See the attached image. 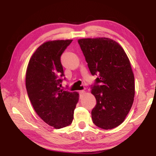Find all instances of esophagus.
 I'll list each match as a JSON object with an SVG mask.
<instances>
[{
	"label": "esophagus",
	"mask_w": 156,
	"mask_h": 156,
	"mask_svg": "<svg viewBox=\"0 0 156 156\" xmlns=\"http://www.w3.org/2000/svg\"><path fill=\"white\" fill-rule=\"evenodd\" d=\"M84 93H85V91H84V90H80V91H79V94H80V97L83 96V95Z\"/></svg>",
	"instance_id": "34e87169"
}]
</instances>
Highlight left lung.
I'll use <instances>...</instances> for the list:
<instances>
[{
  "mask_svg": "<svg viewBox=\"0 0 156 156\" xmlns=\"http://www.w3.org/2000/svg\"><path fill=\"white\" fill-rule=\"evenodd\" d=\"M88 67L98 78L91 85L96 99L93 122L112 129L123 122L135 96L134 76L129 60L119 44L108 38L79 39Z\"/></svg>",
  "mask_w": 156,
  "mask_h": 156,
  "instance_id": "8db88e82",
  "label": "left lung"
}]
</instances>
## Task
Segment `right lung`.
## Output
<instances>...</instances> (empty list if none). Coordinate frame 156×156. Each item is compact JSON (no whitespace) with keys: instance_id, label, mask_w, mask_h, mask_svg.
<instances>
[{"instance_id":"right-lung-1","label":"right lung","mask_w":156,"mask_h":156,"mask_svg":"<svg viewBox=\"0 0 156 156\" xmlns=\"http://www.w3.org/2000/svg\"><path fill=\"white\" fill-rule=\"evenodd\" d=\"M72 42L52 41L41 44L31 57L26 72V89L34 110L55 129L72 122L78 101L77 92L60 89L65 79L60 56Z\"/></svg>"}]
</instances>
